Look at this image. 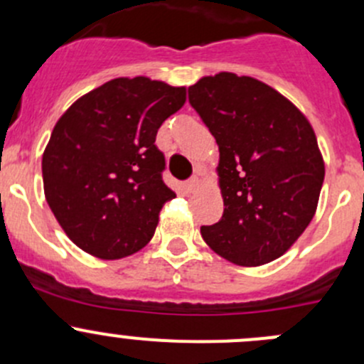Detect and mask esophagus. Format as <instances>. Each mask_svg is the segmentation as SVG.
Wrapping results in <instances>:
<instances>
[{"label": "esophagus", "instance_id": "obj_1", "mask_svg": "<svg viewBox=\"0 0 364 364\" xmlns=\"http://www.w3.org/2000/svg\"><path fill=\"white\" fill-rule=\"evenodd\" d=\"M199 186H200V179L199 178H192V179H188V181L185 183V192L186 193H193V192H197V190H199Z\"/></svg>", "mask_w": 364, "mask_h": 364}]
</instances>
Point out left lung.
Wrapping results in <instances>:
<instances>
[{
	"label": "left lung",
	"instance_id": "1",
	"mask_svg": "<svg viewBox=\"0 0 364 364\" xmlns=\"http://www.w3.org/2000/svg\"><path fill=\"white\" fill-rule=\"evenodd\" d=\"M188 100L220 151L223 215L200 227L204 241L237 266L278 259L314 218L324 181L310 121L271 86L230 72L197 80Z\"/></svg>",
	"mask_w": 364,
	"mask_h": 364
}]
</instances>
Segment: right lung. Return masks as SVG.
Listing matches in <instances>:
<instances>
[{
	"mask_svg": "<svg viewBox=\"0 0 364 364\" xmlns=\"http://www.w3.org/2000/svg\"><path fill=\"white\" fill-rule=\"evenodd\" d=\"M186 102V87L117 77L73 102L42 156L43 192L65 234L104 260L151 241L176 193L161 179L156 132Z\"/></svg>",
	"mask_w": 364,
	"mask_h": 364,
	"instance_id": "obj_1",
	"label": "right lung"
}]
</instances>
